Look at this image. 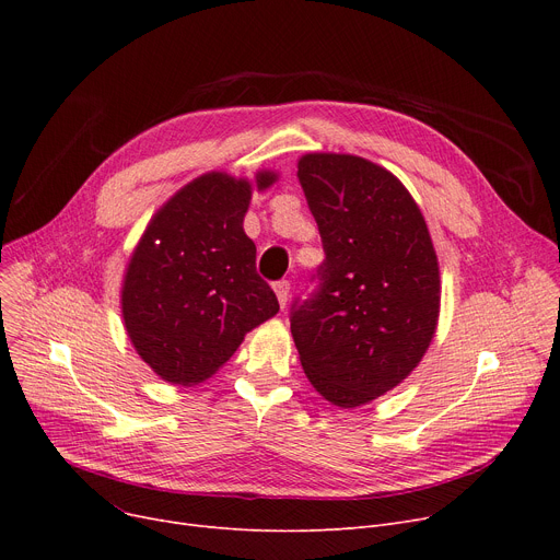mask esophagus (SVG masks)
Masks as SVG:
<instances>
[{
  "label": "esophagus",
  "instance_id": "esophagus-1",
  "mask_svg": "<svg viewBox=\"0 0 560 560\" xmlns=\"http://www.w3.org/2000/svg\"><path fill=\"white\" fill-rule=\"evenodd\" d=\"M275 292H277V300H279L281 308H285L288 295H290V283H288V281H277V283H275Z\"/></svg>",
  "mask_w": 560,
  "mask_h": 560
}]
</instances>
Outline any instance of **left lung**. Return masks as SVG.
Wrapping results in <instances>:
<instances>
[{
    "label": "left lung",
    "mask_w": 560,
    "mask_h": 560,
    "mask_svg": "<svg viewBox=\"0 0 560 560\" xmlns=\"http://www.w3.org/2000/svg\"><path fill=\"white\" fill-rule=\"evenodd\" d=\"M298 176L325 262L290 331L313 388L340 408L393 390L438 327L440 270L416 199L393 172L351 154H304Z\"/></svg>",
    "instance_id": "left-lung-1"
}]
</instances>
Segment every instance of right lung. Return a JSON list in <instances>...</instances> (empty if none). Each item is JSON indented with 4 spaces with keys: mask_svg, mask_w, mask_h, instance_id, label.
I'll use <instances>...</instances> for the list:
<instances>
[{
    "mask_svg": "<svg viewBox=\"0 0 560 560\" xmlns=\"http://www.w3.org/2000/svg\"><path fill=\"white\" fill-rule=\"evenodd\" d=\"M275 182L270 170L254 184L206 172L147 224L125 272L122 317L138 357L167 384L195 386L213 376L247 331L279 313L243 229L252 188Z\"/></svg>",
    "mask_w": 560,
    "mask_h": 560,
    "instance_id": "1",
    "label": "right lung"
}]
</instances>
